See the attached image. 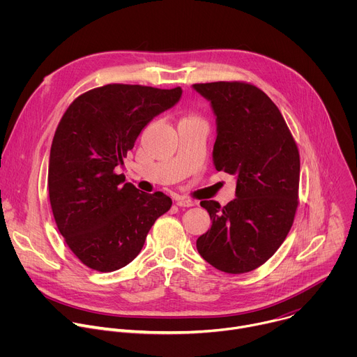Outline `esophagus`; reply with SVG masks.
<instances>
[{"mask_svg":"<svg viewBox=\"0 0 357 357\" xmlns=\"http://www.w3.org/2000/svg\"><path fill=\"white\" fill-rule=\"evenodd\" d=\"M176 205L179 208H190V206L196 205V202H193L190 199H186V197H178L176 199Z\"/></svg>","mask_w":357,"mask_h":357,"instance_id":"1","label":"esophagus"}]
</instances>
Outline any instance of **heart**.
<instances>
[{"label":"heart","instance_id":"obj_1","mask_svg":"<svg viewBox=\"0 0 357 357\" xmlns=\"http://www.w3.org/2000/svg\"><path fill=\"white\" fill-rule=\"evenodd\" d=\"M193 119H196V117H185L183 120H193ZM183 120H182V121H183Z\"/></svg>","mask_w":357,"mask_h":357}]
</instances>
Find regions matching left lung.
<instances>
[{"label":"left lung","mask_w":357,"mask_h":357,"mask_svg":"<svg viewBox=\"0 0 357 357\" xmlns=\"http://www.w3.org/2000/svg\"><path fill=\"white\" fill-rule=\"evenodd\" d=\"M218 123L213 162L236 175L226 206L202 200L212 227L196 240L200 256L227 274L263 266L284 243L298 208L299 152L274 101L245 82L196 83Z\"/></svg>","instance_id":"1"}]
</instances>
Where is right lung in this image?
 <instances>
[{
    "instance_id": "right-lung-1",
    "label": "right lung",
    "mask_w": 357,
    "mask_h": 357,
    "mask_svg": "<svg viewBox=\"0 0 357 357\" xmlns=\"http://www.w3.org/2000/svg\"><path fill=\"white\" fill-rule=\"evenodd\" d=\"M182 89L106 84L79 97L61 119L50 146L47 188L52 213L75 256L112 273L141 251L172 200L139 192L116 174L141 130L181 98Z\"/></svg>"
}]
</instances>
